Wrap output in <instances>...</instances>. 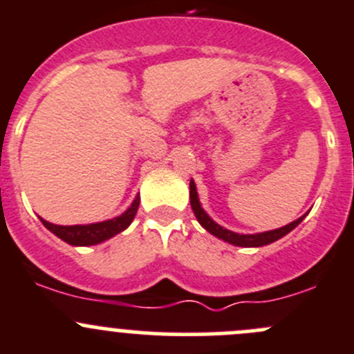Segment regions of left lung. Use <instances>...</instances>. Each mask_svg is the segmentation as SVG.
<instances>
[{"label":"left lung","instance_id":"obj_1","mask_svg":"<svg viewBox=\"0 0 354 354\" xmlns=\"http://www.w3.org/2000/svg\"><path fill=\"white\" fill-rule=\"evenodd\" d=\"M189 198H191V208H193L198 222L203 225L205 230H207L210 234H214V236H217L218 240L227 241V243L234 245V247L250 248V247H264V245L272 243V241L280 240V238H283L285 234L290 233L292 230H295V227H297V225L302 222V218L306 217V215H302V217H299L297 221L290 222V224L283 225V227H278V230L264 231V233H255V234H240V233H234V231H230V230H225V227H222L221 224H217V222H215L214 218H212L210 215L203 210V207H201V203H200V198H198L196 184H194L193 179H191V183H189Z\"/></svg>","mask_w":354,"mask_h":354}]
</instances>
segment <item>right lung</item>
I'll return each instance as SVG.
<instances>
[{"instance_id":"add662e5","label":"right lung","mask_w":354,"mask_h":354,"mask_svg":"<svg viewBox=\"0 0 354 354\" xmlns=\"http://www.w3.org/2000/svg\"><path fill=\"white\" fill-rule=\"evenodd\" d=\"M140 198L136 196V200L132 201L127 210L123 212L118 217L109 218V221L102 222H93V224H78V225H57L52 222L41 218L43 225L46 230L52 231L57 238L64 240L66 243L73 245V247H90V245L102 243V241L109 240V238L116 236L118 233L124 231L132 224L133 217L137 214V208H139Z\"/></svg>"}]
</instances>
